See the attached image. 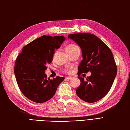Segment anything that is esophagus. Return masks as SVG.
Here are the masks:
<instances>
[{
	"instance_id": "obj_1",
	"label": "esophagus",
	"mask_w": 130,
	"mask_h": 130,
	"mask_svg": "<svg viewBox=\"0 0 130 130\" xmlns=\"http://www.w3.org/2000/svg\"><path fill=\"white\" fill-rule=\"evenodd\" d=\"M72 78V77H66V79H68V80H71Z\"/></svg>"
}]
</instances>
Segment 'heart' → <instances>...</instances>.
<instances>
[{"instance_id": "1", "label": "heart", "mask_w": 130, "mask_h": 130, "mask_svg": "<svg viewBox=\"0 0 130 130\" xmlns=\"http://www.w3.org/2000/svg\"><path fill=\"white\" fill-rule=\"evenodd\" d=\"M79 49V47L76 46L75 45H74V44H70V45H68L67 47H66V50H67V52L68 53H69V52H73L74 51L76 50H78ZM55 53L56 52L54 53V55H53V57H54V56L55 55ZM64 71L66 72V73H69L71 72V68L70 67H67L66 69H64Z\"/></svg>"}]
</instances>
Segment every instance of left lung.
I'll list each match as a JSON object with an SVG mask.
<instances>
[{
	"instance_id": "8db88e82",
	"label": "left lung",
	"mask_w": 130,
	"mask_h": 130,
	"mask_svg": "<svg viewBox=\"0 0 130 130\" xmlns=\"http://www.w3.org/2000/svg\"><path fill=\"white\" fill-rule=\"evenodd\" d=\"M68 37L80 47L83 57L78 68L80 85L76 94L85 102H96L109 92L116 76L117 67L112 53L106 44L93 34H72ZM89 71L91 75L86 80L80 77L82 73Z\"/></svg>"
}]
</instances>
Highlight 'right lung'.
<instances>
[{
    "mask_svg": "<svg viewBox=\"0 0 130 130\" xmlns=\"http://www.w3.org/2000/svg\"><path fill=\"white\" fill-rule=\"evenodd\" d=\"M66 40L64 36L43 35L24 46L16 59L14 73L21 92L37 103L46 102L55 95L57 88L64 79L57 77L47 79L45 71L52 62L55 49Z\"/></svg>",
    "mask_w": 130,
    "mask_h": 130,
    "instance_id": "1",
    "label": "right lung"
}]
</instances>
